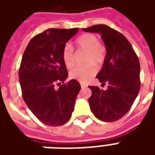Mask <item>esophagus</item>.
I'll return each mask as SVG.
<instances>
[{
  "instance_id": "esophagus-1",
  "label": "esophagus",
  "mask_w": 155,
  "mask_h": 155,
  "mask_svg": "<svg viewBox=\"0 0 155 155\" xmlns=\"http://www.w3.org/2000/svg\"><path fill=\"white\" fill-rule=\"evenodd\" d=\"M80 85H81V87H82V88H84V87H86L87 86L86 84H84V83H80Z\"/></svg>"
}]
</instances>
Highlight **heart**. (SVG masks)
I'll return each mask as SVG.
<instances>
[{
  "label": "heart",
  "instance_id": "heart-1",
  "mask_svg": "<svg viewBox=\"0 0 155 155\" xmlns=\"http://www.w3.org/2000/svg\"><path fill=\"white\" fill-rule=\"evenodd\" d=\"M75 45L78 50L86 51L84 63H87L73 69L70 72L72 79L81 83L89 81L97 72L96 66L101 65L106 57L105 46L99 42L97 36L92 34H84L76 38ZM62 59L68 69L72 68L75 64V57L70 45H66L62 51Z\"/></svg>",
  "mask_w": 155,
  "mask_h": 155
}]
</instances>
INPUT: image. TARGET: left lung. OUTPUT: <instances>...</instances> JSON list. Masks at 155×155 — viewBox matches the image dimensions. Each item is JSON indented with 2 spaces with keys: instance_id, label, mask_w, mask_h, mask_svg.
<instances>
[{
  "instance_id": "obj_1",
  "label": "left lung",
  "mask_w": 155,
  "mask_h": 155,
  "mask_svg": "<svg viewBox=\"0 0 155 155\" xmlns=\"http://www.w3.org/2000/svg\"><path fill=\"white\" fill-rule=\"evenodd\" d=\"M85 32L98 33L105 45L106 57L97 78L105 91L89 86L91 110L95 117L105 122L119 120L126 114L138 95L140 63L134 50L126 38L106 25H95L83 29Z\"/></svg>"
}]
</instances>
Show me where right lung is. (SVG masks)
<instances>
[{
	"label": "right lung",
	"mask_w": 155,
	"mask_h": 155,
	"mask_svg": "<svg viewBox=\"0 0 155 155\" xmlns=\"http://www.w3.org/2000/svg\"><path fill=\"white\" fill-rule=\"evenodd\" d=\"M78 31L79 28L48 29L31 38L23 54L18 74L22 97L45 125H64L74 110L81 86L75 80L64 83L68 72L62 51Z\"/></svg>",
	"instance_id": "right-lung-1"
}]
</instances>
